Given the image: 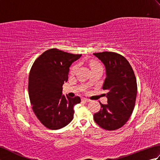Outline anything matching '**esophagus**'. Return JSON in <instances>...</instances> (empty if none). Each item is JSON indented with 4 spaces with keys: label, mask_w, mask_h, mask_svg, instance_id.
Listing matches in <instances>:
<instances>
[{
    "label": "esophagus",
    "mask_w": 160,
    "mask_h": 160,
    "mask_svg": "<svg viewBox=\"0 0 160 160\" xmlns=\"http://www.w3.org/2000/svg\"><path fill=\"white\" fill-rule=\"evenodd\" d=\"M82 102H85V103H87V102H89L90 101L89 99H87V98H82Z\"/></svg>",
    "instance_id": "1"
}]
</instances>
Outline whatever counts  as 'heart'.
I'll return each instance as SVG.
<instances>
[{
    "label": "heart",
    "instance_id": "1",
    "mask_svg": "<svg viewBox=\"0 0 160 160\" xmlns=\"http://www.w3.org/2000/svg\"><path fill=\"white\" fill-rule=\"evenodd\" d=\"M91 69H93V68H96V67H102L101 64L98 62H91ZM78 67H79V64L78 63H76V64H73V65L71 66L70 68V71H69L70 74L73 75L76 73V71H78Z\"/></svg>",
    "mask_w": 160,
    "mask_h": 160
}]
</instances>
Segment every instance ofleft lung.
<instances>
[{"instance_id":"obj_1","label":"left lung","mask_w":160,"mask_h":160,"mask_svg":"<svg viewBox=\"0 0 160 160\" xmlns=\"http://www.w3.org/2000/svg\"><path fill=\"white\" fill-rule=\"evenodd\" d=\"M93 55L105 67L102 89L108 91V104L100 102L101 109L94 114V120L105 130H116L126 124L133 111L138 90L136 78L131 64L120 54L104 52Z\"/></svg>"}]
</instances>
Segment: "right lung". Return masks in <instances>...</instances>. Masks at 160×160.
<instances>
[{
  "label": "right lung",
  "mask_w": 160,
  "mask_h": 160,
  "mask_svg": "<svg viewBox=\"0 0 160 160\" xmlns=\"http://www.w3.org/2000/svg\"><path fill=\"white\" fill-rule=\"evenodd\" d=\"M80 57L81 54L50 49L35 60L30 70L28 91L32 109L40 122L52 130L69 124L73 118V107L81 101L78 96L62 95L71 64Z\"/></svg>",
  "instance_id": "1"
}]
</instances>
